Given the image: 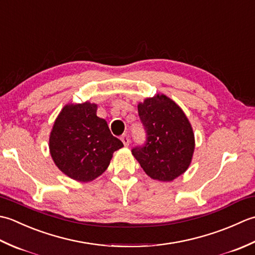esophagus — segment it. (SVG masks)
Here are the masks:
<instances>
[{
  "label": "esophagus",
  "mask_w": 255,
  "mask_h": 255,
  "mask_svg": "<svg viewBox=\"0 0 255 255\" xmlns=\"http://www.w3.org/2000/svg\"><path fill=\"white\" fill-rule=\"evenodd\" d=\"M121 139H122L123 143L125 144V147H128V145H129V142H130V140H129L128 134H127V133H124L123 136L121 137Z\"/></svg>",
  "instance_id": "34e87169"
}]
</instances>
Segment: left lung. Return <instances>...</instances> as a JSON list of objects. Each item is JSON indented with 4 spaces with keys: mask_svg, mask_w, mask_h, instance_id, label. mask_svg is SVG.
<instances>
[{
    "mask_svg": "<svg viewBox=\"0 0 255 255\" xmlns=\"http://www.w3.org/2000/svg\"><path fill=\"white\" fill-rule=\"evenodd\" d=\"M138 114L145 131V141L131 152L143 171L162 182L173 181L191 164L194 133L185 114L165 95L139 103Z\"/></svg>",
    "mask_w": 255,
    "mask_h": 255,
    "instance_id": "8db88e82",
    "label": "left lung"
}]
</instances>
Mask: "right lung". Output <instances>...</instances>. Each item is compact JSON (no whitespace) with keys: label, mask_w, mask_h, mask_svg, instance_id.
I'll return each mask as SVG.
<instances>
[{"label":"right lung","mask_w":255,"mask_h":255,"mask_svg":"<svg viewBox=\"0 0 255 255\" xmlns=\"http://www.w3.org/2000/svg\"><path fill=\"white\" fill-rule=\"evenodd\" d=\"M96 110L89 102L66 105L50 133L49 149L56 165L80 182L93 181L104 173L113 153L124 147Z\"/></svg>","instance_id":"right-lung-1"}]
</instances>
